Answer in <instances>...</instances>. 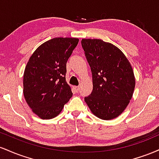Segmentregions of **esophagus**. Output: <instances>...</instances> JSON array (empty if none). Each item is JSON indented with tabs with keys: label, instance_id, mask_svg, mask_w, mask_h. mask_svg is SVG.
Wrapping results in <instances>:
<instances>
[{
	"label": "esophagus",
	"instance_id": "esophagus-1",
	"mask_svg": "<svg viewBox=\"0 0 159 159\" xmlns=\"http://www.w3.org/2000/svg\"><path fill=\"white\" fill-rule=\"evenodd\" d=\"M73 88H74V90H75V92H77V93L80 90V87H78V86H75V87H73Z\"/></svg>",
	"mask_w": 159,
	"mask_h": 159
}]
</instances>
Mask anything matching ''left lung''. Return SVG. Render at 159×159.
<instances>
[{
  "mask_svg": "<svg viewBox=\"0 0 159 159\" xmlns=\"http://www.w3.org/2000/svg\"><path fill=\"white\" fill-rule=\"evenodd\" d=\"M81 45L93 75V91L84 98L91 112L99 119L120 116L130 102L135 78L125 54L110 43L83 39Z\"/></svg>",
  "mask_w": 159,
  "mask_h": 159,
  "instance_id": "1",
  "label": "left lung"
}]
</instances>
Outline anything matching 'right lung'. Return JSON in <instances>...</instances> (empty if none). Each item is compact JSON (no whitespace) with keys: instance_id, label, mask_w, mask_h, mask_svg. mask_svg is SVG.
I'll list each match as a JSON object with an SVG mask.
<instances>
[{"instance_id":"right-lung-1","label":"right lung","mask_w":159,"mask_h":159,"mask_svg":"<svg viewBox=\"0 0 159 159\" xmlns=\"http://www.w3.org/2000/svg\"><path fill=\"white\" fill-rule=\"evenodd\" d=\"M78 38L57 37L43 43L25 67L23 93L33 112L43 120L55 117L72 96L66 81V62Z\"/></svg>"}]
</instances>
